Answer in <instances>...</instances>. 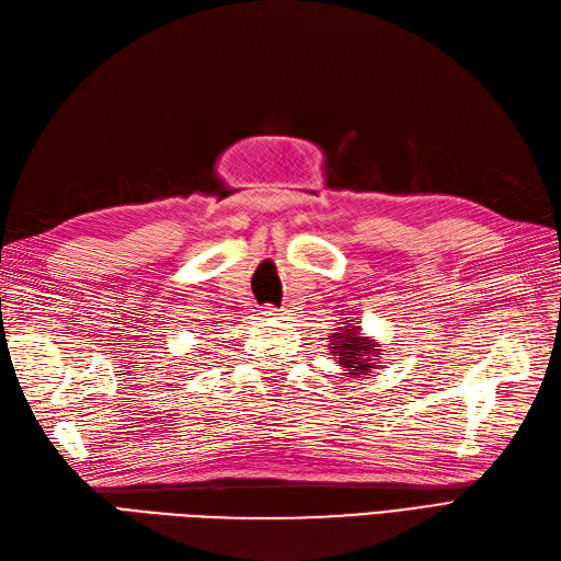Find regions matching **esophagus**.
<instances>
[{"instance_id": "esophagus-1", "label": "esophagus", "mask_w": 561, "mask_h": 561, "mask_svg": "<svg viewBox=\"0 0 561 561\" xmlns=\"http://www.w3.org/2000/svg\"><path fill=\"white\" fill-rule=\"evenodd\" d=\"M264 313H266V317L268 319H280V313H283V309H276V307H264Z\"/></svg>"}]
</instances>
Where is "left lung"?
I'll return each instance as SVG.
<instances>
[{"mask_svg": "<svg viewBox=\"0 0 561 561\" xmlns=\"http://www.w3.org/2000/svg\"><path fill=\"white\" fill-rule=\"evenodd\" d=\"M337 347L335 357L340 359V366L345 368L350 378L354 376H368L376 368L374 357H376V343H371L368 337L359 335V325H347L345 331L337 328V333L331 335Z\"/></svg>", "mask_w": 561, "mask_h": 561, "instance_id": "1", "label": "left lung"}]
</instances>
